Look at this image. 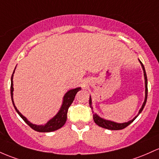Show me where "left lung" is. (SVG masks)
<instances>
[{
	"mask_svg": "<svg viewBox=\"0 0 159 159\" xmlns=\"http://www.w3.org/2000/svg\"><path fill=\"white\" fill-rule=\"evenodd\" d=\"M139 62H140L141 66H142V68L143 69V73H144V77H145V88H146V90H145V100H144V102L143 104L142 107H141V109H139V113L138 115H137V116L135 117V118H134L133 119L130 120V121H129L128 122H125V123H116V122H114V121H108V120H106V119H103V118H100V117L97 116V114H94L93 115V121L95 122L96 124H97V125L99 127H101V128H106V129H109V130H121V129H124L126 127H128L130 124H131L132 122H133L134 120L136 119V118H137V116H139V114L141 113V111H143V109L145 105H146V100H147V94H148V88H147V76H146V70H145V68H144V66L143 64L141 62V61L139 60ZM89 104H90V107L91 108L92 110H93V107H92V101H91V98H90V99H89ZM92 112H93V111H92Z\"/></svg>",
	"mask_w": 159,
	"mask_h": 159,
	"instance_id": "left-lung-1",
	"label": "left lung"
}]
</instances>
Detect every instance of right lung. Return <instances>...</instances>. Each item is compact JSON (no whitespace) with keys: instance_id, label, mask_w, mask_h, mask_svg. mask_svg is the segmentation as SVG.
Segmentation results:
<instances>
[{"instance_id":"add662e5","label":"right lung","mask_w":159,"mask_h":159,"mask_svg":"<svg viewBox=\"0 0 159 159\" xmlns=\"http://www.w3.org/2000/svg\"><path fill=\"white\" fill-rule=\"evenodd\" d=\"M16 69V68H15ZM15 70L13 71V75L11 76V86H10V94H11V99H12V102H13V106H14L16 111H17L20 116L21 118L23 119V121L29 125V127H31L33 130H36L38 132H51V131H54V130H57L58 129H60V128H62L64 125H65L66 119H67V112H68V109H69V106H71V104L72 103L73 100H74L75 97L76 93L81 90V88H77L75 89H72V90H69L65 94L63 97V102H62V105L61 106L60 111L55 116L53 117V118L49 121L48 123L45 124L44 125H33L32 123H31L30 121H29L27 120V118H25V116H22V114L19 111L18 109H16V106L14 105V102H13V73H14Z\"/></svg>"}]
</instances>
